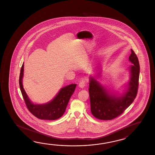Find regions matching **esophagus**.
Instances as JSON below:
<instances>
[{"label":"esophagus","instance_id":"1","mask_svg":"<svg viewBox=\"0 0 155 155\" xmlns=\"http://www.w3.org/2000/svg\"><path fill=\"white\" fill-rule=\"evenodd\" d=\"M85 85V80H81V81L80 82V83H79V86L80 87V88H84Z\"/></svg>","mask_w":155,"mask_h":155}]
</instances>
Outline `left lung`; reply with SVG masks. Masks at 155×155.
<instances>
[{"label": "left lung", "instance_id": "8db88e82", "mask_svg": "<svg viewBox=\"0 0 155 155\" xmlns=\"http://www.w3.org/2000/svg\"><path fill=\"white\" fill-rule=\"evenodd\" d=\"M129 61L132 65L129 67L130 78L122 92L107 88L97 79L101 71L96 70L95 76H89V95L92 115L102 120H110L121 115L134 101L137 93L140 65L137 56L131 49Z\"/></svg>", "mask_w": 155, "mask_h": 155}]
</instances>
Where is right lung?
I'll use <instances>...</instances> for the list:
<instances>
[{"label":"right lung","mask_w":155,"mask_h":155,"mask_svg":"<svg viewBox=\"0 0 155 155\" xmlns=\"http://www.w3.org/2000/svg\"><path fill=\"white\" fill-rule=\"evenodd\" d=\"M24 63L20 70L19 86L26 106L30 112L41 120H54L61 117L66 110L70 99L74 92L76 84H70L61 88L51 100L45 104H34L27 95L23 85Z\"/></svg>","instance_id":"right-lung-1"}]
</instances>
